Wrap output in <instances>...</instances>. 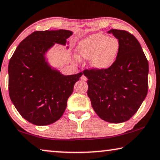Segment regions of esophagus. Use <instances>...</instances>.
<instances>
[{
	"mask_svg": "<svg viewBox=\"0 0 160 160\" xmlns=\"http://www.w3.org/2000/svg\"><path fill=\"white\" fill-rule=\"evenodd\" d=\"M81 80L83 81V82H86V81L87 80V77L84 75H83L82 77H81Z\"/></svg>",
	"mask_w": 160,
	"mask_h": 160,
	"instance_id": "esophagus-1",
	"label": "esophagus"
}]
</instances>
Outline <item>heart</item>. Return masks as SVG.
Returning <instances> with one entry per match:
<instances>
[{"label":"heart","mask_w":160,"mask_h":160,"mask_svg":"<svg viewBox=\"0 0 160 160\" xmlns=\"http://www.w3.org/2000/svg\"><path fill=\"white\" fill-rule=\"evenodd\" d=\"M120 50L117 38L101 32L92 34L79 41L76 47L80 60H89V66L98 71H106L112 66Z\"/></svg>","instance_id":"b5f03b06"}]
</instances>
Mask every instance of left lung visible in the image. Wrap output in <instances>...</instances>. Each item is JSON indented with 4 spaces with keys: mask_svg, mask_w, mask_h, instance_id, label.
Masks as SVG:
<instances>
[{
    "mask_svg": "<svg viewBox=\"0 0 160 160\" xmlns=\"http://www.w3.org/2000/svg\"><path fill=\"white\" fill-rule=\"evenodd\" d=\"M120 43L112 66L102 71L85 70L87 95L100 119L111 123L128 121L137 112L148 92V63L137 38L122 30L111 29Z\"/></svg>",
    "mask_w": 160,
    "mask_h": 160,
    "instance_id": "1",
    "label": "left lung"
}]
</instances>
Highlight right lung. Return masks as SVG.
<instances>
[{
    "label": "right lung",
    "instance_id": "1",
    "mask_svg": "<svg viewBox=\"0 0 160 160\" xmlns=\"http://www.w3.org/2000/svg\"><path fill=\"white\" fill-rule=\"evenodd\" d=\"M68 30L36 31L17 47L8 63V91L24 119L35 125H49L60 119L75 83L82 73L65 76L48 62L47 52L55 44H68ZM68 49V47H67Z\"/></svg>",
    "mask_w": 160,
    "mask_h": 160
}]
</instances>
